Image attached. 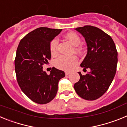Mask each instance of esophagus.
I'll list each match as a JSON object with an SVG mask.
<instances>
[{"label": "esophagus", "mask_w": 127, "mask_h": 127, "mask_svg": "<svg viewBox=\"0 0 127 127\" xmlns=\"http://www.w3.org/2000/svg\"><path fill=\"white\" fill-rule=\"evenodd\" d=\"M65 75H66V76H67V75H69V74H70V72L66 71V72H65Z\"/></svg>", "instance_id": "34e87169"}]
</instances>
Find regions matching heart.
Returning <instances> with one entry per match:
<instances>
[{"label": "heart", "mask_w": 127, "mask_h": 127, "mask_svg": "<svg viewBox=\"0 0 127 127\" xmlns=\"http://www.w3.org/2000/svg\"><path fill=\"white\" fill-rule=\"evenodd\" d=\"M66 39L70 41V43L76 48V52L79 53L81 50L80 46H78L81 44V39L77 34L74 32H69L65 35ZM58 41L57 38H54L51 41L50 44V50L52 55H56L57 53ZM77 62V58L75 56L65 57L60 56L55 60V65L57 68L64 70H69L71 69Z\"/></svg>", "instance_id": "obj_1"}]
</instances>
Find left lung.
<instances>
[{
    "mask_svg": "<svg viewBox=\"0 0 127 127\" xmlns=\"http://www.w3.org/2000/svg\"><path fill=\"white\" fill-rule=\"evenodd\" d=\"M85 37L88 52L81 67L90 69L89 73L82 75L74 85L79 97L94 100L102 96L111 84L116 71L118 52L110 35L95 27L90 25L76 28Z\"/></svg>",
    "mask_w": 127,
    "mask_h": 127,
    "instance_id": "obj_1",
    "label": "left lung"
}]
</instances>
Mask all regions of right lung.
Wrapping results in <instances>:
<instances>
[{
    "mask_svg": "<svg viewBox=\"0 0 127 127\" xmlns=\"http://www.w3.org/2000/svg\"><path fill=\"white\" fill-rule=\"evenodd\" d=\"M62 29L40 27L20 41L14 60L15 72L20 88L31 100L39 104L51 101L57 95L58 83L65 72L55 67L50 74L42 65L51 59L50 44Z\"/></svg>",
    "mask_w": 127,
    "mask_h": 127,
    "instance_id": "obj_1",
    "label": "right lung"
}]
</instances>
